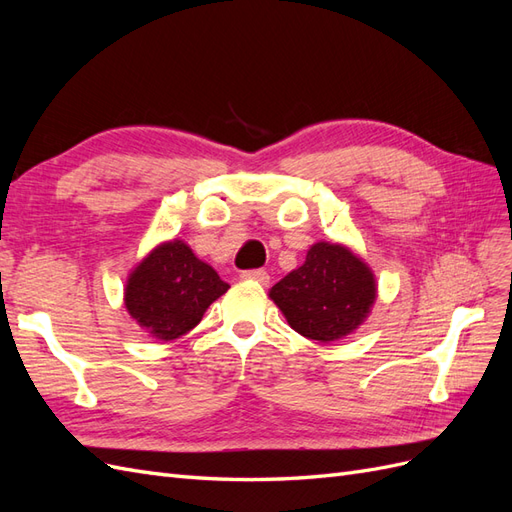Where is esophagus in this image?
<instances>
[{
	"instance_id": "esophagus-1",
	"label": "esophagus",
	"mask_w": 512,
	"mask_h": 512,
	"mask_svg": "<svg viewBox=\"0 0 512 512\" xmlns=\"http://www.w3.org/2000/svg\"><path fill=\"white\" fill-rule=\"evenodd\" d=\"M241 280H243V282H254V284H258V286H267V284H269V273L262 271V269L243 271V273H241Z\"/></svg>"
}]
</instances>
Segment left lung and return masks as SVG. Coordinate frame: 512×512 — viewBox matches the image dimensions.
I'll use <instances>...</instances> for the list:
<instances>
[{"mask_svg":"<svg viewBox=\"0 0 512 512\" xmlns=\"http://www.w3.org/2000/svg\"><path fill=\"white\" fill-rule=\"evenodd\" d=\"M376 294L378 284L367 262L350 247L329 241L309 247L303 265L269 290L290 327L322 344L359 329L376 303Z\"/></svg>","mask_w":512,"mask_h":512,"instance_id":"8db88e82","label":"left lung"}]
</instances>
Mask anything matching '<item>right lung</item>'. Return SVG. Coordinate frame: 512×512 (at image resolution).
<instances>
[{
  "mask_svg": "<svg viewBox=\"0 0 512 512\" xmlns=\"http://www.w3.org/2000/svg\"><path fill=\"white\" fill-rule=\"evenodd\" d=\"M230 286L181 239H170L130 271L123 303L141 329L160 342L192 331Z\"/></svg>",
  "mask_w": 512,
  "mask_h": 512,
  "instance_id": "obj_1",
  "label": "right lung"
}]
</instances>
